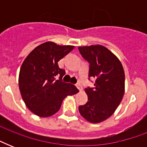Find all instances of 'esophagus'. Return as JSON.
Listing matches in <instances>:
<instances>
[{
  "label": "esophagus",
  "instance_id": "esophagus-1",
  "mask_svg": "<svg viewBox=\"0 0 147 147\" xmlns=\"http://www.w3.org/2000/svg\"><path fill=\"white\" fill-rule=\"evenodd\" d=\"M76 86L77 87V88L80 91V92L81 91H82V85H81L80 83H77V84L76 85Z\"/></svg>",
  "mask_w": 147,
  "mask_h": 147
}]
</instances>
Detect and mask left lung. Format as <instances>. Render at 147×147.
<instances>
[{
	"instance_id": "obj_1",
	"label": "left lung",
	"mask_w": 147,
	"mask_h": 147,
	"mask_svg": "<svg viewBox=\"0 0 147 147\" xmlns=\"http://www.w3.org/2000/svg\"><path fill=\"white\" fill-rule=\"evenodd\" d=\"M89 63L88 79L95 78L94 87H88V102L80 105L81 115L91 123H100L114 114L124 94L125 76L120 60L106 47L96 45L78 47Z\"/></svg>"
}]
</instances>
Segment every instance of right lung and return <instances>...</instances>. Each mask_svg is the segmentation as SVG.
Listing matches in <instances>:
<instances>
[{
    "instance_id": "obj_1",
    "label": "right lung",
    "mask_w": 147,
    "mask_h": 147,
    "mask_svg": "<svg viewBox=\"0 0 147 147\" xmlns=\"http://www.w3.org/2000/svg\"><path fill=\"white\" fill-rule=\"evenodd\" d=\"M74 49L47 42L36 47L23 62L19 75V88L26 107L33 114L47 117L60 109L62 100L78 93L74 85L62 82L65 74L58 62ZM60 76L59 80L55 77Z\"/></svg>"
}]
</instances>
